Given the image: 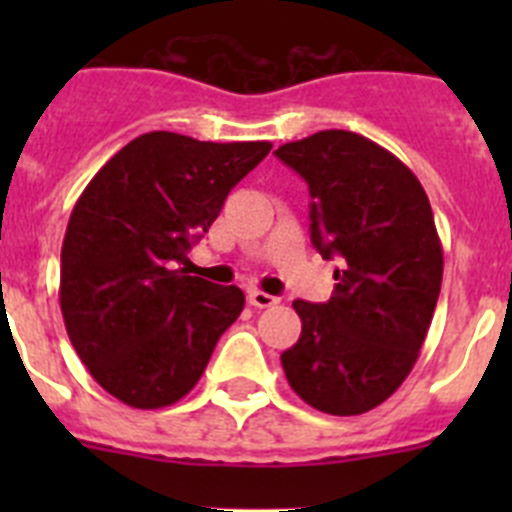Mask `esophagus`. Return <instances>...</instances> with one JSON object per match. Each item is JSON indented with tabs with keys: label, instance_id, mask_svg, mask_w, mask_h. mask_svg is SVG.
<instances>
[{
	"label": "esophagus",
	"instance_id": "34e87169",
	"mask_svg": "<svg viewBox=\"0 0 512 512\" xmlns=\"http://www.w3.org/2000/svg\"><path fill=\"white\" fill-rule=\"evenodd\" d=\"M277 302L279 297L266 295V292H261V289H251V292H248V305L259 307V310H264V307H274Z\"/></svg>",
	"mask_w": 512,
	"mask_h": 512
}]
</instances>
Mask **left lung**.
I'll use <instances>...</instances> for the list:
<instances>
[{"mask_svg": "<svg viewBox=\"0 0 512 512\" xmlns=\"http://www.w3.org/2000/svg\"><path fill=\"white\" fill-rule=\"evenodd\" d=\"M310 187V238L338 256L323 305L295 300L302 333L282 354L289 387L320 413L361 415L413 372L443 279V248L418 176L374 140L320 130L277 148Z\"/></svg>", "mask_w": 512, "mask_h": 512, "instance_id": "left-lung-1", "label": "left lung"}]
</instances>
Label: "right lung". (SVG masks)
Masks as SVG:
<instances>
[{
  "label": "right lung",
  "instance_id": "1",
  "mask_svg": "<svg viewBox=\"0 0 512 512\" xmlns=\"http://www.w3.org/2000/svg\"><path fill=\"white\" fill-rule=\"evenodd\" d=\"M269 151V140L153 130L120 148L76 200L61 248L63 323L94 382L130 408L182 400L241 315L235 284L189 277L179 264Z\"/></svg>",
  "mask_w": 512,
  "mask_h": 512
}]
</instances>
